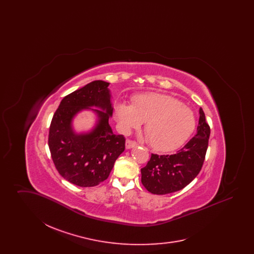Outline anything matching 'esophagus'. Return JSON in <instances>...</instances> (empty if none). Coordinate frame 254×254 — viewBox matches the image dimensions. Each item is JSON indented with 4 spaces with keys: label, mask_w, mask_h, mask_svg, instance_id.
I'll return each instance as SVG.
<instances>
[{
    "label": "esophagus",
    "mask_w": 254,
    "mask_h": 254,
    "mask_svg": "<svg viewBox=\"0 0 254 254\" xmlns=\"http://www.w3.org/2000/svg\"><path fill=\"white\" fill-rule=\"evenodd\" d=\"M136 145H137L136 142H134L132 140H127V141H126V147H127V149L132 148V147L136 146Z\"/></svg>",
    "instance_id": "34e87169"
}]
</instances>
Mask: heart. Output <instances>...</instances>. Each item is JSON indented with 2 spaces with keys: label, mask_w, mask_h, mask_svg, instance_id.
<instances>
[{
  "label": "heart",
  "mask_w": 254,
  "mask_h": 254,
  "mask_svg": "<svg viewBox=\"0 0 254 254\" xmlns=\"http://www.w3.org/2000/svg\"><path fill=\"white\" fill-rule=\"evenodd\" d=\"M132 105L116 106V119L124 131L138 127L145 122L149 145L161 152L181 146L193 132L196 121L193 112L174 97L149 92L134 97Z\"/></svg>",
  "instance_id": "b5f03b06"
}]
</instances>
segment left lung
<instances>
[{"label": "left lung", "instance_id": "1", "mask_svg": "<svg viewBox=\"0 0 254 254\" xmlns=\"http://www.w3.org/2000/svg\"><path fill=\"white\" fill-rule=\"evenodd\" d=\"M197 133L190 142L171 155L151 154L141 169L142 184L153 194L163 195L181 190L198 175L205 161L210 128L203 109H199Z\"/></svg>", "mask_w": 254, "mask_h": 254}]
</instances>
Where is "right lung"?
Returning <instances> with one entry per match:
<instances>
[{
    "instance_id": "obj_1",
    "label": "right lung",
    "mask_w": 254,
    "mask_h": 254,
    "mask_svg": "<svg viewBox=\"0 0 254 254\" xmlns=\"http://www.w3.org/2000/svg\"><path fill=\"white\" fill-rule=\"evenodd\" d=\"M109 85L101 80L93 81L66 95L50 124L49 146L55 168L65 180L82 188L107 180L125 150V137L114 134L109 126L113 108ZM92 106L100 109H91ZM85 109L97 113V125L89 133H76L72 119Z\"/></svg>"
}]
</instances>
